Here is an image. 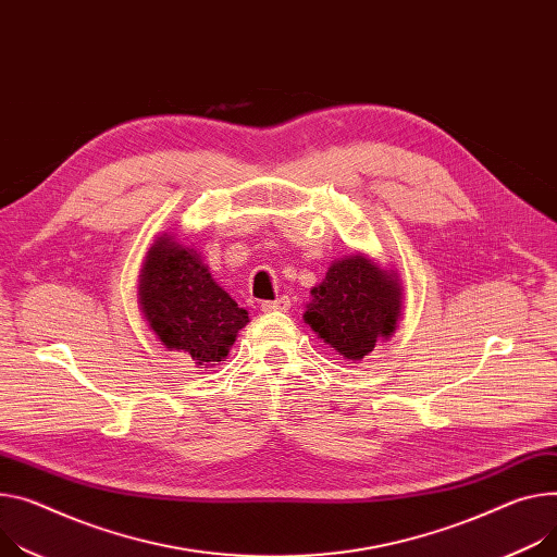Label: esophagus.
Masks as SVG:
<instances>
[{"label": "esophagus", "mask_w": 557, "mask_h": 557, "mask_svg": "<svg viewBox=\"0 0 557 557\" xmlns=\"http://www.w3.org/2000/svg\"><path fill=\"white\" fill-rule=\"evenodd\" d=\"M263 312H287L289 310V298L281 296L276 301H263Z\"/></svg>", "instance_id": "34e87169"}]
</instances>
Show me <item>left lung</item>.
I'll use <instances>...</instances> for the list:
<instances>
[{
	"label": "left lung",
	"instance_id": "8db88e82",
	"mask_svg": "<svg viewBox=\"0 0 557 557\" xmlns=\"http://www.w3.org/2000/svg\"><path fill=\"white\" fill-rule=\"evenodd\" d=\"M310 294L304 321L348 361H361L379 341H388L404 310L397 270L383 268L363 251L330 263L325 278Z\"/></svg>",
	"mask_w": 557,
	"mask_h": 557
}]
</instances>
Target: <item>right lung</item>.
Returning a JSON list of instances; mask_svg holds the SVG:
<instances>
[{"label": "right lung", "instance_id": "1", "mask_svg": "<svg viewBox=\"0 0 557 557\" xmlns=\"http://www.w3.org/2000/svg\"><path fill=\"white\" fill-rule=\"evenodd\" d=\"M138 304L160 344L202 368L225 361L238 330L249 323L202 256L171 232L156 236L145 256Z\"/></svg>", "mask_w": 557, "mask_h": 557}]
</instances>
